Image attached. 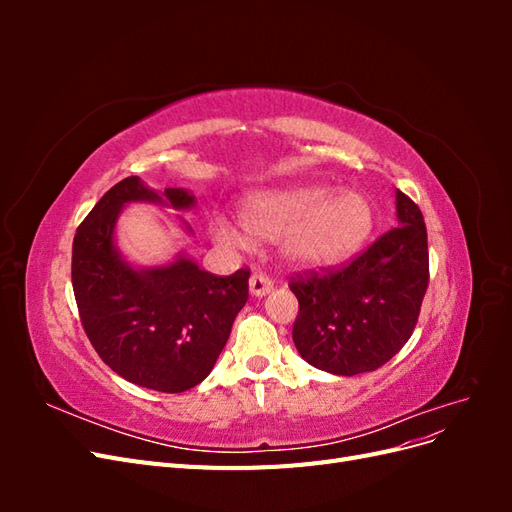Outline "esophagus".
<instances>
[{
    "instance_id": "esophagus-1",
    "label": "esophagus",
    "mask_w": 512,
    "mask_h": 512,
    "mask_svg": "<svg viewBox=\"0 0 512 512\" xmlns=\"http://www.w3.org/2000/svg\"><path fill=\"white\" fill-rule=\"evenodd\" d=\"M273 290V282H271V277H267L265 273H254L252 277H250V292H252V297H265V294H269Z\"/></svg>"
}]
</instances>
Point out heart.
Returning <instances> with one entry per match:
<instances>
[{
    "label": "heart",
    "instance_id": "b5f03b06",
    "mask_svg": "<svg viewBox=\"0 0 512 512\" xmlns=\"http://www.w3.org/2000/svg\"><path fill=\"white\" fill-rule=\"evenodd\" d=\"M243 228L254 237L282 243L292 265L307 269L333 267L361 250L374 228L369 198L356 190H331L329 185H294L245 196L239 205ZM213 239L241 247L243 232L215 215Z\"/></svg>",
    "mask_w": 512,
    "mask_h": 512
}]
</instances>
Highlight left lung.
Returning <instances> with one entry per match:
<instances>
[{
  "label": "left lung",
  "instance_id": "1",
  "mask_svg": "<svg viewBox=\"0 0 512 512\" xmlns=\"http://www.w3.org/2000/svg\"><path fill=\"white\" fill-rule=\"evenodd\" d=\"M399 226L354 258L322 275H297L292 339L303 359L335 376L374 371L410 339L429 284L423 213L395 192Z\"/></svg>",
  "mask_w": 512,
  "mask_h": 512
}]
</instances>
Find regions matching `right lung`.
I'll return each instance as SVG.
<instances>
[{
	"label": "right lung",
	"mask_w": 512,
	"mask_h": 512,
	"mask_svg": "<svg viewBox=\"0 0 512 512\" xmlns=\"http://www.w3.org/2000/svg\"><path fill=\"white\" fill-rule=\"evenodd\" d=\"M130 203L190 211L196 198L183 188L156 192L138 177L113 185L76 228V305L91 346L115 374L151 391L183 393L203 382L218 361L247 301L250 271L218 277L181 252L168 265H130L115 243L117 220Z\"/></svg>",
	"instance_id": "obj_1"
}]
</instances>
